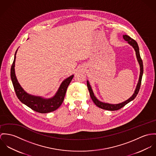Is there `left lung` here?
Here are the masks:
<instances>
[{"label": "left lung", "mask_w": 156, "mask_h": 156, "mask_svg": "<svg viewBox=\"0 0 156 156\" xmlns=\"http://www.w3.org/2000/svg\"><path fill=\"white\" fill-rule=\"evenodd\" d=\"M123 36V39L127 42V43L130 45L133 49L135 50V52H136V58L138 62L139 65V67H140V74H139V78L138 83L137 84V86L136 87V89L134 91V93L132 94V96L128 99L127 100H126V101L121 102L120 104H108V103H105L102 102L101 101H100L98 99V98L95 96L93 91L92 90V88L90 84V83L88 81H87V87L90 94V97L92 99V101H93V102L94 104L98 106L100 108L104 109L105 110H108V111H116V110H119L122 107H123L124 106H125L126 104L129 103L130 102H131L132 101H133L136 96H137L141 84V80H142V75H143V72H144V68H143V63H142V60L140 58V53H139V49L138 45L137 44V42L133 39H132L128 35H122Z\"/></svg>", "instance_id": "left-lung-1"}]
</instances>
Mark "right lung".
Listing matches in <instances>:
<instances>
[{
	"instance_id": "add662e5",
	"label": "right lung",
	"mask_w": 156,
	"mask_h": 156,
	"mask_svg": "<svg viewBox=\"0 0 156 156\" xmlns=\"http://www.w3.org/2000/svg\"><path fill=\"white\" fill-rule=\"evenodd\" d=\"M17 50L15 53L14 60L11 69V78L18 99L36 112L45 114L51 112L60 107L63 102L67 88L69 85L73 75L65 79L60 84L55 95L50 98H44L41 96H36L30 94L24 90L18 81L15 73V62Z\"/></svg>"
}]
</instances>
